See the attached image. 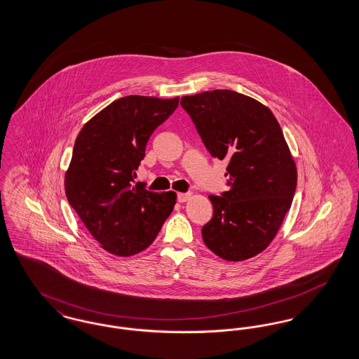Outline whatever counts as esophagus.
<instances>
[{
    "mask_svg": "<svg viewBox=\"0 0 359 359\" xmlns=\"http://www.w3.org/2000/svg\"><path fill=\"white\" fill-rule=\"evenodd\" d=\"M192 196V194L191 192H186V194H177V202L179 203H184V202H187L188 199Z\"/></svg>",
    "mask_w": 359,
    "mask_h": 359,
    "instance_id": "34e87169",
    "label": "esophagus"
}]
</instances>
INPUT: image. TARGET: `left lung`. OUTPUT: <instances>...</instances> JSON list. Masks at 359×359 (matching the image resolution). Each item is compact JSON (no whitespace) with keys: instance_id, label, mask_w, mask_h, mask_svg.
Masks as SVG:
<instances>
[{"instance_id":"obj_1","label":"left lung","mask_w":359,"mask_h":359,"mask_svg":"<svg viewBox=\"0 0 359 359\" xmlns=\"http://www.w3.org/2000/svg\"><path fill=\"white\" fill-rule=\"evenodd\" d=\"M207 151L227 160L229 191L210 195L214 214L202 227L205 246L226 261L265 250L290 210L297 172L273 113L233 90L183 97Z\"/></svg>"}]
</instances>
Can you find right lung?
I'll return each instance as SVG.
<instances>
[{
    "mask_svg": "<svg viewBox=\"0 0 359 359\" xmlns=\"http://www.w3.org/2000/svg\"><path fill=\"white\" fill-rule=\"evenodd\" d=\"M177 104V97H122L88 121L75 140L66 195L90 234L111 255L147 249L176 203L173 191H148L135 177L149 137Z\"/></svg>",
    "mask_w": 359,
    "mask_h": 359,
    "instance_id": "obj_1",
    "label": "right lung"
}]
</instances>
